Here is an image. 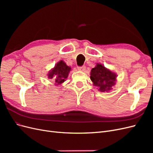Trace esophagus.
Wrapping results in <instances>:
<instances>
[{
	"mask_svg": "<svg viewBox=\"0 0 153 153\" xmlns=\"http://www.w3.org/2000/svg\"><path fill=\"white\" fill-rule=\"evenodd\" d=\"M78 70H80V71H84L85 70V66H78Z\"/></svg>",
	"mask_w": 153,
	"mask_h": 153,
	"instance_id": "esophagus-1",
	"label": "esophagus"
}]
</instances>
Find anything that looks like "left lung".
I'll list each match as a JSON object with an SVG mask.
<instances>
[{
	"instance_id": "1",
	"label": "left lung",
	"mask_w": 153,
	"mask_h": 153,
	"mask_svg": "<svg viewBox=\"0 0 153 153\" xmlns=\"http://www.w3.org/2000/svg\"><path fill=\"white\" fill-rule=\"evenodd\" d=\"M116 75L105 68L103 65L98 64L92 69L91 80L95 86L99 87L101 92L110 91L114 84Z\"/></svg>"
}]
</instances>
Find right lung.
Wrapping results in <instances>:
<instances>
[{
    "mask_svg": "<svg viewBox=\"0 0 153 153\" xmlns=\"http://www.w3.org/2000/svg\"><path fill=\"white\" fill-rule=\"evenodd\" d=\"M71 68L68 67L62 61L59 62L55 68L48 74V78L52 79L54 76L55 82L57 84H61L68 78V73Z\"/></svg>",
    "mask_w": 153,
    "mask_h": 153,
    "instance_id": "1",
    "label": "right lung"
}]
</instances>
